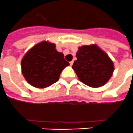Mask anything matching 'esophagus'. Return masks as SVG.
<instances>
[{"mask_svg": "<svg viewBox=\"0 0 133 133\" xmlns=\"http://www.w3.org/2000/svg\"><path fill=\"white\" fill-rule=\"evenodd\" d=\"M73 63H74V62L72 61L70 62V65H71V66H72V64H73Z\"/></svg>", "mask_w": 133, "mask_h": 133, "instance_id": "1", "label": "esophagus"}]
</instances>
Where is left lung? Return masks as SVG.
I'll list each match as a JSON object with an SVG mask.
<instances>
[{
    "label": "left lung",
    "instance_id": "8db88e82",
    "mask_svg": "<svg viewBox=\"0 0 133 133\" xmlns=\"http://www.w3.org/2000/svg\"><path fill=\"white\" fill-rule=\"evenodd\" d=\"M76 57L72 68L84 84L97 88L107 84L111 77L114 62L97 44L78 47Z\"/></svg>",
    "mask_w": 133,
    "mask_h": 133
}]
</instances>
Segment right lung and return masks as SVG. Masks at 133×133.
Wrapping results in <instances>:
<instances>
[{
    "instance_id": "right-lung-1",
    "label": "right lung",
    "mask_w": 133,
    "mask_h": 133,
    "mask_svg": "<svg viewBox=\"0 0 133 133\" xmlns=\"http://www.w3.org/2000/svg\"><path fill=\"white\" fill-rule=\"evenodd\" d=\"M69 65L63 54L56 50V44L43 41L24 54L21 61L22 73L30 85L44 89L56 82Z\"/></svg>"
}]
</instances>
